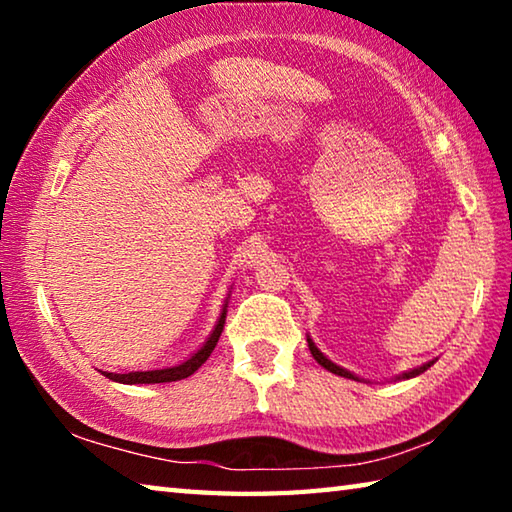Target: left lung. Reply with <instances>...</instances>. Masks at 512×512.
Masks as SVG:
<instances>
[{"instance_id":"1","label":"left lung","mask_w":512,"mask_h":512,"mask_svg":"<svg viewBox=\"0 0 512 512\" xmlns=\"http://www.w3.org/2000/svg\"><path fill=\"white\" fill-rule=\"evenodd\" d=\"M307 343H309V352H311V357H314L316 361H318V366H323L325 370H329V372H334V375H339V377H345V379H354V381H363V384H368V379H363V377H359V375H354V372H350L348 368H341V366H336V363L332 361V359H327L323 352L318 350V345L314 343V339H311V336H307ZM433 363H436V359L433 361H427V363H422V366H418V368H411V370H406V372H402V375H397L395 377V381H402V379H413V377H418V375H422L424 370H429Z\"/></svg>"}]
</instances>
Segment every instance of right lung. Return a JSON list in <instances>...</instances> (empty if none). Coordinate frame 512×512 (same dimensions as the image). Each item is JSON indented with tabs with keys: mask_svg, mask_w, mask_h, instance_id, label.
<instances>
[{
	"mask_svg": "<svg viewBox=\"0 0 512 512\" xmlns=\"http://www.w3.org/2000/svg\"><path fill=\"white\" fill-rule=\"evenodd\" d=\"M228 300H230V293L228 298L223 300L221 314L216 318V325L210 332V336H207L201 348L189 354V357H185L183 361L173 363V366H162V368H151V370H128V372L99 370V372L103 377L117 381V384H167V381H178L194 375V372L207 361V357H210L212 350L216 348V343H219V336L225 325V314H228Z\"/></svg>",
	"mask_w": 512,
	"mask_h": 512,
	"instance_id": "obj_1",
	"label": "right lung"
}]
</instances>
